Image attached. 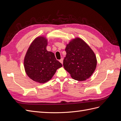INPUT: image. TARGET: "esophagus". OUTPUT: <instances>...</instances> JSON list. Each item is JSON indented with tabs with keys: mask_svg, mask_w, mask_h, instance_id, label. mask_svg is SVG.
Returning <instances> with one entry per match:
<instances>
[{
	"mask_svg": "<svg viewBox=\"0 0 121 121\" xmlns=\"http://www.w3.org/2000/svg\"><path fill=\"white\" fill-rule=\"evenodd\" d=\"M60 63H61L62 64H63V58H61V59L60 60Z\"/></svg>",
	"mask_w": 121,
	"mask_h": 121,
	"instance_id": "34e87169",
	"label": "esophagus"
}]
</instances>
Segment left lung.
<instances>
[{
  "label": "left lung",
  "instance_id": "left-lung-1",
  "mask_svg": "<svg viewBox=\"0 0 121 121\" xmlns=\"http://www.w3.org/2000/svg\"><path fill=\"white\" fill-rule=\"evenodd\" d=\"M65 50L67 54L63 65L71 77L80 81L88 79L94 73L97 65L96 57L93 50L80 38L72 40Z\"/></svg>",
  "mask_w": 121,
  "mask_h": 121
}]
</instances>
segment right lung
<instances>
[{"label": "right lung", "mask_w": 121, "mask_h": 121, "mask_svg": "<svg viewBox=\"0 0 121 121\" xmlns=\"http://www.w3.org/2000/svg\"><path fill=\"white\" fill-rule=\"evenodd\" d=\"M47 40L43 36L34 39L25 55L24 68L29 78L39 83L52 78L62 64L56 60L54 54L46 50Z\"/></svg>", "instance_id": "obj_1"}]
</instances>
